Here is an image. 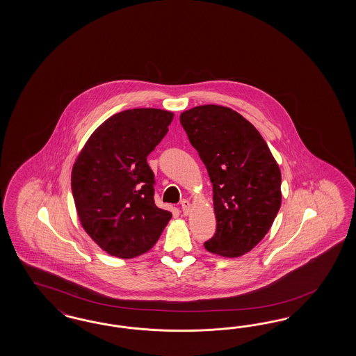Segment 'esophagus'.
<instances>
[{
  "mask_svg": "<svg viewBox=\"0 0 356 356\" xmlns=\"http://www.w3.org/2000/svg\"><path fill=\"white\" fill-rule=\"evenodd\" d=\"M191 207H192V205H191V202H189L188 200H183V201H181V209H183L184 216H188V214H189Z\"/></svg>",
  "mask_w": 356,
  "mask_h": 356,
  "instance_id": "34e87169",
  "label": "esophagus"
}]
</instances>
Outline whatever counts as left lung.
I'll return each mask as SVG.
<instances>
[{
  "label": "left lung",
  "instance_id": "left-lung-1",
  "mask_svg": "<svg viewBox=\"0 0 356 356\" xmlns=\"http://www.w3.org/2000/svg\"><path fill=\"white\" fill-rule=\"evenodd\" d=\"M180 122L213 184L216 232L207 252L236 259L269 232L282 204L280 165L259 130L236 111L206 104Z\"/></svg>",
  "mask_w": 356,
  "mask_h": 356
}]
</instances>
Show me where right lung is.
Returning <instances> with one entry per match:
<instances>
[{
  "label": "right lung",
  "mask_w": 356,
  "mask_h": 356,
  "mask_svg": "<svg viewBox=\"0 0 356 356\" xmlns=\"http://www.w3.org/2000/svg\"><path fill=\"white\" fill-rule=\"evenodd\" d=\"M173 113L134 108L106 120L87 140L72 170L79 222L97 245L119 259L150 250L172 218L154 202L147 155L159 145Z\"/></svg>",
  "instance_id": "1"
}]
</instances>
